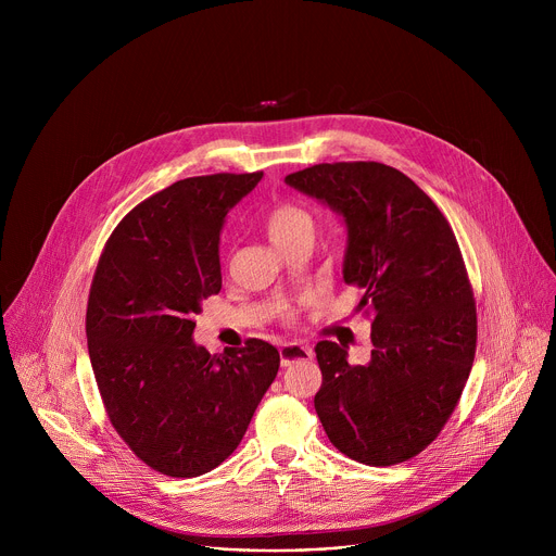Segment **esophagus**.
Masks as SVG:
<instances>
[{
  "label": "esophagus",
  "instance_id": "obj_1",
  "mask_svg": "<svg viewBox=\"0 0 556 556\" xmlns=\"http://www.w3.org/2000/svg\"><path fill=\"white\" fill-rule=\"evenodd\" d=\"M312 348L307 345H301V343H283L279 348V356H281V365L288 367L292 365L294 361H312Z\"/></svg>",
  "mask_w": 556,
  "mask_h": 556
}]
</instances>
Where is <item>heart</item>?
Here are the masks:
<instances>
[{"instance_id":"heart-1","label":"heart","mask_w":556,"mask_h":556,"mask_svg":"<svg viewBox=\"0 0 556 556\" xmlns=\"http://www.w3.org/2000/svg\"><path fill=\"white\" fill-rule=\"evenodd\" d=\"M264 224H266V230L277 249H283V247L301 240V237L314 235L312 215L301 204L290 202V200H281V202L273 204L266 211Z\"/></svg>"}]
</instances>
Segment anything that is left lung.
Instances as JSON below:
<instances>
[{
  "mask_svg": "<svg viewBox=\"0 0 556 556\" xmlns=\"http://www.w3.org/2000/svg\"><path fill=\"white\" fill-rule=\"evenodd\" d=\"M286 182L348 224L343 279L363 290L371 361L314 348L324 382L314 409L330 442L369 466L401 464L444 429L468 380L478 309L462 251L435 202L403 172L374 161L321 163Z\"/></svg>",
  "mask_w": 556,
  "mask_h": 556,
  "instance_id": "1",
  "label": "left lung"
}]
</instances>
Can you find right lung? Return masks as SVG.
<instances>
[{"mask_svg":"<svg viewBox=\"0 0 556 556\" xmlns=\"http://www.w3.org/2000/svg\"><path fill=\"white\" fill-rule=\"evenodd\" d=\"M264 172L178 180L112 230L90 286L86 334L105 414L153 470L198 478L242 442L279 352L262 339L208 354L191 334L222 290L219 230Z\"/></svg>","mask_w":556,"mask_h":556,"instance_id":"add662e5","label":"right lung"}]
</instances>
